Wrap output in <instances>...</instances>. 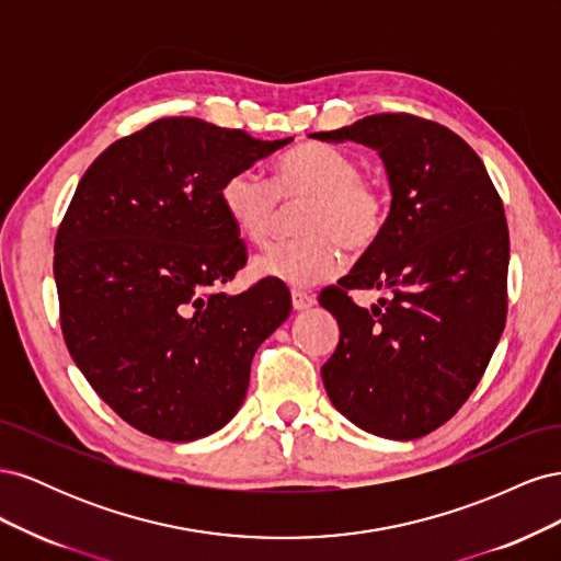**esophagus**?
I'll use <instances>...</instances> for the list:
<instances>
[{"mask_svg":"<svg viewBox=\"0 0 561 561\" xmlns=\"http://www.w3.org/2000/svg\"><path fill=\"white\" fill-rule=\"evenodd\" d=\"M313 295H309V293H304V290H293V307H295V311H304V309H309V307H313Z\"/></svg>","mask_w":561,"mask_h":561,"instance_id":"obj_1","label":"esophagus"}]
</instances>
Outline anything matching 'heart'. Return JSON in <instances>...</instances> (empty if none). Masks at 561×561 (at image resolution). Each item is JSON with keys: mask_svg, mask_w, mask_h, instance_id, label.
Masks as SVG:
<instances>
[{"mask_svg": "<svg viewBox=\"0 0 561 561\" xmlns=\"http://www.w3.org/2000/svg\"><path fill=\"white\" fill-rule=\"evenodd\" d=\"M285 203L307 206L299 213L297 241L266 248L252 262L257 276L307 287L332 278L342 268V245L363 254L375 248L388 225L383 186L363 175L360 163L325 142H301L276 163L274 182L252 168L231 173L219 203L241 236L266 243L280 222Z\"/></svg>", "mask_w": 561, "mask_h": 561, "instance_id": "b5f03b06", "label": "heart"}]
</instances>
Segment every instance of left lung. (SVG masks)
I'll list each match as a JSON object with an SVG mask.
<instances>
[{"label":"left lung","instance_id":"obj_1","mask_svg":"<svg viewBox=\"0 0 561 561\" xmlns=\"http://www.w3.org/2000/svg\"><path fill=\"white\" fill-rule=\"evenodd\" d=\"M311 138L377 149L393 192L379 243L320 293L342 332L320 367L322 383L358 428L423 437L461 410L503 334V201L470 145L428 118L371 114ZM371 286L391 297L363 310L350 290Z\"/></svg>","mask_w":561,"mask_h":561}]
</instances>
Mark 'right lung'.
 Here are the masks:
<instances>
[{"label": "right lung", "mask_w": 561, "mask_h": 561, "mask_svg": "<svg viewBox=\"0 0 561 561\" xmlns=\"http://www.w3.org/2000/svg\"><path fill=\"white\" fill-rule=\"evenodd\" d=\"M287 142L165 116L79 180L54 245L60 328L81 375L133 428L190 443L243 404L252 355L293 299L276 278L222 290L248 248L219 190Z\"/></svg>", "instance_id": "add662e5"}]
</instances>
